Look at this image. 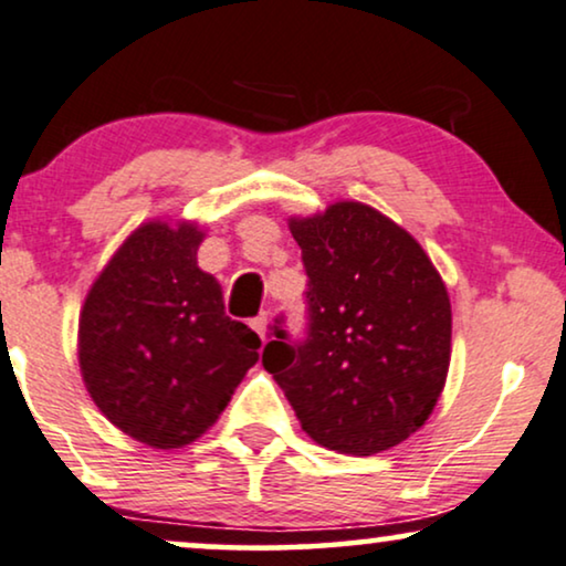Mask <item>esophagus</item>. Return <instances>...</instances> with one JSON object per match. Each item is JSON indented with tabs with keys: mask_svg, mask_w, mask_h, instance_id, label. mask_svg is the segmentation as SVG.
<instances>
[{
	"mask_svg": "<svg viewBox=\"0 0 566 566\" xmlns=\"http://www.w3.org/2000/svg\"><path fill=\"white\" fill-rule=\"evenodd\" d=\"M266 326H269V318H266V313H263V316H259V318H253V321H250V328H253V332L259 334L263 342H266Z\"/></svg>",
	"mask_w": 566,
	"mask_h": 566,
	"instance_id": "1",
	"label": "esophagus"
}]
</instances>
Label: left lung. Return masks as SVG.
<instances>
[{"instance_id":"obj_1","label":"left lung","mask_w":566,"mask_h":566,"mask_svg":"<svg viewBox=\"0 0 566 566\" xmlns=\"http://www.w3.org/2000/svg\"><path fill=\"white\" fill-rule=\"evenodd\" d=\"M307 274V328L282 321L263 347L303 431L368 457L397 447L439 402L452 353V305L418 240L366 203L342 200L290 219Z\"/></svg>"}]
</instances>
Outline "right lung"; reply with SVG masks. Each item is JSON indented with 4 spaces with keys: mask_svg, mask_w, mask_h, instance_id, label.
I'll list each match as a JSON object with an SVG mask.
<instances>
[{
    "mask_svg": "<svg viewBox=\"0 0 566 566\" xmlns=\"http://www.w3.org/2000/svg\"><path fill=\"white\" fill-rule=\"evenodd\" d=\"M190 221L140 224L85 297L77 328L83 381L119 431L156 449L196 441L259 363L261 339L224 313L198 269Z\"/></svg>",
    "mask_w": 566,
    "mask_h": 566,
    "instance_id": "right-lung-1",
    "label": "right lung"
}]
</instances>
